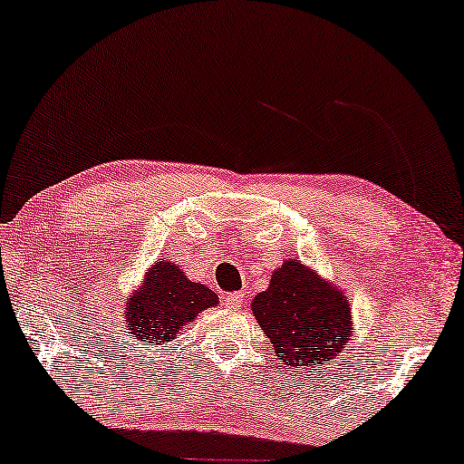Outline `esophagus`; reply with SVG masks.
<instances>
[{
	"label": "esophagus",
	"instance_id": "obj_1",
	"mask_svg": "<svg viewBox=\"0 0 464 464\" xmlns=\"http://www.w3.org/2000/svg\"><path fill=\"white\" fill-rule=\"evenodd\" d=\"M244 298H246L244 292H231V294H227V295H225V306L231 308V310H237V308L241 306V304H244Z\"/></svg>",
	"mask_w": 464,
	"mask_h": 464
}]
</instances>
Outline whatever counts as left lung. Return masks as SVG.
Segmentation results:
<instances>
[{
    "instance_id": "8db88e82",
    "label": "left lung",
    "mask_w": 464,
    "mask_h": 464,
    "mask_svg": "<svg viewBox=\"0 0 464 464\" xmlns=\"http://www.w3.org/2000/svg\"><path fill=\"white\" fill-rule=\"evenodd\" d=\"M252 310L271 337L275 354L295 371L310 366V372H319L348 345V298L295 260L275 271L266 292L254 298Z\"/></svg>"
}]
</instances>
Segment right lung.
<instances>
[{
	"label": "right lung",
	"mask_w": 464,
	"mask_h": 464,
	"mask_svg": "<svg viewBox=\"0 0 464 464\" xmlns=\"http://www.w3.org/2000/svg\"><path fill=\"white\" fill-rule=\"evenodd\" d=\"M217 304L218 295L208 287L188 281L181 268L160 260L145 276L141 292L129 300V334L148 345L172 342L179 329Z\"/></svg>",
	"instance_id": "1"
}]
</instances>
